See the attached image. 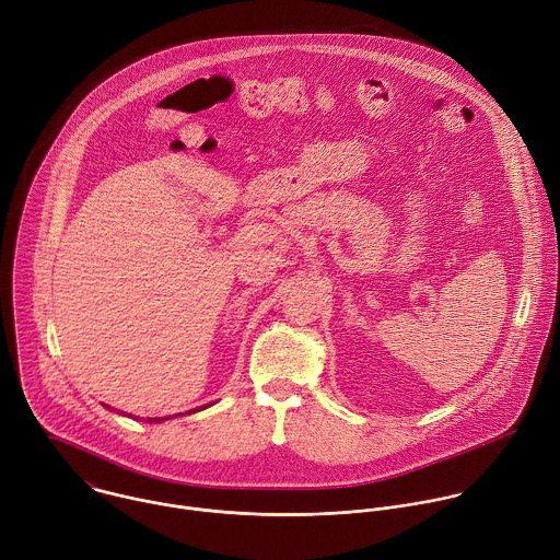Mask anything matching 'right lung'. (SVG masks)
<instances>
[{
    "mask_svg": "<svg viewBox=\"0 0 560 560\" xmlns=\"http://www.w3.org/2000/svg\"><path fill=\"white\" fill-rule=\"evenodd\" d=\"M196 411H198V409H196ZM149 422H155V420H151V418H149Z\"/></svg>",
    "mask_w": 560,
    "mask_h": 560,
    "instance_id": "1",
    "label": "right lung"
}]
</instances>
